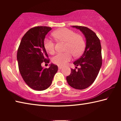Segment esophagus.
Returning <instances> with one entry per match:
<instances>
[{
	"label": "esophagus",
	"instance_id": "obj_1",
	"mask_svg": "<svg viewBox=\"0 0 121 121\" xmlns=\"http://www.w3.org/2000/svg\"><path fill=\"white\" fill-rule=\"evenodd\" d=\"M58 68H59V69H61L63 68V67H62V66H58Z\"/></svg>",
	"mask_w": 121,
	"mask_h": 121
}]
</instances>
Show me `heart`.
Wrapping results in <instances>:
<instances>
[{"label":"heart","instance_id":"heart-1","mask_svg":"<svg viewBox=\"0 0 121 121\" xmlns=\"http://www.w3.org/2000/svg\"><path fill=\"white\" fill-rule=\"evenodd\" d=\"M52 36L56 40L65 42L64 53H58L52 59L55 65L63 66L70 61L73 54L75 56H81L84 50L85 43L82 36L76 34L73 30L68 28H61L53 32ZM44 45L47 52L51 54L55 52V43L52 40L46 38Z\"/></svg>","mask_w":121,"mask_h":121}]
</instances>
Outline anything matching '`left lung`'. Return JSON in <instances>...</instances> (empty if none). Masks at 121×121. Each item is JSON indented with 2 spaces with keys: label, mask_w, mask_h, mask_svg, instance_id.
<instances>
[{
  "label": "left lung",
  "mask_w": 121,
  "mask_h": 121,
  "mask_svg": "<svg viewBox=\"0 0 121 121\" xmlns=\"http://www.w3.org/2000/svg\"><path fill=\"white\" fill-rule=\"evenodd\" d=\"M83 32L86 38V47L82 56L73 62L81 68L71 69L67 76L68 84L75 89L83 90L90 86L97 78L102 65L101 46L100 39L92 30L86 26H75Z\"/></svg>",
  "instance_id": "8db88e82"
}]
</instances>
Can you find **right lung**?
<instances>
[{
    "label": "right lung",
    "mask_w": 121,
    "mask_h": 121,
    "mask_svg": "<svg viewBox=\"0 0 121 121\" xmlns=\"http://www.w3.org/2000/svg\"><path fill=\"white\" fill-rule=\"evenodd\" d=\"M51 27L38 26L32 28L22 37L17 53L19 69L22 77L30 88L43 91L50 86L58 70L52 63L48 68H43L42 63H48L50 59L44 45Z\"/></svg>",
    "instance_id": "1"
}]
</instances>
